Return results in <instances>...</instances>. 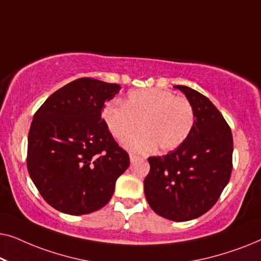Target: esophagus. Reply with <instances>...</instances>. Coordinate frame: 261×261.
<instances>
[{"label": "esophagus", "mask_w": 261, "mask_h": 261, "mask_svg": "<svg viewBox=\"0 0 261 261\" xmlns=\"http://www.w3.org/2000/svg\"><path fill=\"white\" fill-rule=\"evenodd\" d=\"M129 159H130V163H134L135 160H137V155L132 154V153H130V154H129Z\"/></svg>", "instance_id": "esophagus-1"}]
</instances>
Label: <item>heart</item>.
Instances as JSON below:
<instances>
[{"instance_id":"heart-1","label":"heart","mask_w":261,"mask_h":261,"mask_svg":"<svg viewBox=\"0 0 261 261\" xmlns=\"http://www.w3.org/2000/svg\"><path fill=\"white\" fill-rule=\"evenodd\" d=\"M102 119L112 135L124 142L128 149L147 152L156 146L160 152L179 147L191 133L194 109L187 98L163 89H137L124 99V105L109 103L102 110Z\"/></svg>"}]
</instances>
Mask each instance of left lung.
<instances>
[{
  "mask_svg": "<svg viewBox=\"0 0 261 261\" xmlns=\"http://www.w3.org/2000/svg\"><path fill=\"white\" fill-rule=\"evenodd\" d=\"M174 88L187 96L194 109V127L174 151L148 158L151 169L144 190L153 212L183 222L208 212L229 181L233 135L208 97L185 85Z\"/></svg>",
  "mask_w": 261,
  "mask_h": 261,
  "instance_id": "obj_1",
  "label": "left lung"
}]
</instances>
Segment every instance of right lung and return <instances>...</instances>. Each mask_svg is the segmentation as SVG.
<instances>
[{"mask_svg": "<svg viewBox=\"0 0 261 261\" xmlns=\"http://www.w3.org/2000/svg\"><path fill=\"white\" fill-rule=\"evenodd\" d=\"M121 87L80 78L60 88L34 114L27 169L46 202L69 215H85L110 201L129 166L101 117Z\"/></svg>", "mask_w": 261, "mask_h": 261, "instance_id": "obj_1", "label": "right lung"}]
</instances>
